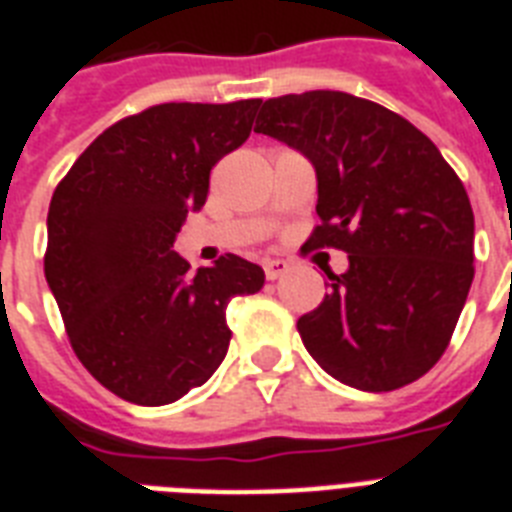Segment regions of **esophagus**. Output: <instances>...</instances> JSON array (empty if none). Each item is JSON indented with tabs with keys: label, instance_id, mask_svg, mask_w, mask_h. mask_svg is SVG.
Returning a JSON list of instances; mask_svg holds the SVG:
<instances>
[{
	"label": "esophagus",
	"instance_id": "obj_1",
	"mask_svg": "<svg viewBox=\"0 0 512 512\" xmlns=\"http://www.w3.org/2000/svg\"><path fill=\"white\" fill-rule=\"evenodd\" d=\"M263 268H265V276L268 279H281L284 273L292 268V260H284V257H268V260H263Z\"/></svg>",
	"mask_w": 512,
	"mask_h": 512
}]
</instances>
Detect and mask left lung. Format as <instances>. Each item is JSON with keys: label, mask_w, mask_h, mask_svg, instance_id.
I'll return each mask as SVG.
<instances>
[{"label": "left lung", "mask_w": 512, "mask_h": 512, "mask_svg": "<svg viewBox=\"0 0 512 512\" xmlns=\"http://www.w3.org/2000/svg\"><path fill=\"white\" fill-rule=\"evenodd\" d=\"M255 132L313 164L321 225L308 247L348 252L329 292L297 321L316 364L385 393L444 356L470 284L476 220L465 185L404 116L348 92L265 100Z\"/></svg>", "instance_id": "left-lung-1"}]
</instances>
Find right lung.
Listing matches in <instances>:
<instances>
[{
  "label": "right lung",
  "instance_id": "1",
  "mask_svg": "<svg viewBox=\"0 0 512 512\" xmlns=\"http://www.w3.org/2000/svg\"><path fill=\"white\" fill-rule=\"evenodd\" d=\"M260 103H162L127 116L52 193L44 276L76 358L124 401L162 406L204 385L228 353L231 297L263 289V268L244 257L191 273L172 249Z\"/></svg>",
  "mask_w": 512,
  "mask_h": 512
}]
</instances>
